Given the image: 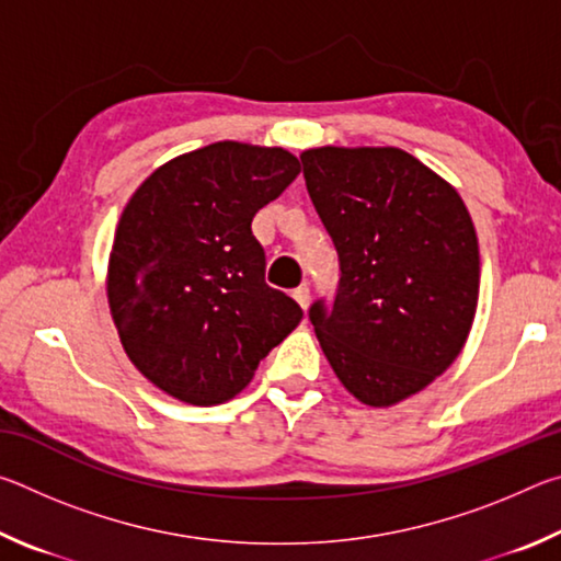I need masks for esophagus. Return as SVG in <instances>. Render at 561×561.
<instances>
[{
  "mask_svg": "<svg viewBox=\"0 0 561 561\" xmlns=\"http://www.w3.org/2000/svg\"><path fill=\"white\" fill-rule=\"evenodd\" d=\"M291 297H294V301H297L304 311H307V307H309V299H311V297H309V287H307V284H301V287L294 289V291H291Z\"/></svg>",
  "mask_w": 561,
  "mask_h": 561,
  "instance_id": "1",
  "label": "esophagus"
}]
</instances>
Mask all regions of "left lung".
I'll return each mask as SVG.
<instances>
[{
  "instance_id": "obj_1",
  "label": "left lung",
  "mask_w": 561,
  "mask_h": 561,
  "mask_svg": "<svg viewBox=\"0 0 561 561\" xmlns=\"http://www.w3.org/2000/svg\"><path fill=\"white\" fill-rule=\"evenodd\" d=\"M301 165L341 270L334 304L309 309L321 351L360 403L393 405L468 341L480 294L470 213L401 148H311Z\"/></svg>"
}]
</instances>
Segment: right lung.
<instances>
[{
	"label": "right lung",
	"instance_id": "obj_1",
	"mask_svg": "<svg viewBox=\"0 0 561 561\" xmlns=\"http://www.w3.org/2000/svg\"><path fill=\"white\" fill-rule=\"evenodd\" d=\"M284 148L237 140L150 173L123 210L108 260V307L133 366L190 405H217L301 321L264 282L252 217L299 175Z\"/></svg>",
	"mask_w": 561,
	"mask_h": 561
}]
</instances>
